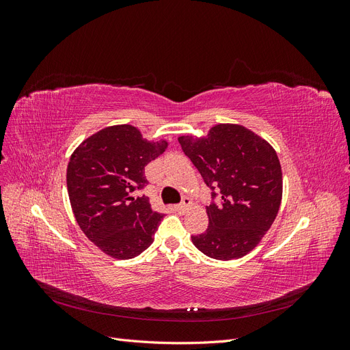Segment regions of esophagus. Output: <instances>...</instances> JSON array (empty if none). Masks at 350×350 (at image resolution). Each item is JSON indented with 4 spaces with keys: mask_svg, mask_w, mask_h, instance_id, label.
Segmentation results:
<instances>
[{
    "mask_svg": "<svg viewBox=\"0 0 350 350\" xmlns=\"http://www.w3.org/2000/svg\"><path fill=\"white\" fill-rule=\"evenodd\" d=\"M189 206H191V198L184 197L181 203L176 204V206H174V208H175L176 211H179V213H184V211H185Z\"/></svg>",
    "mask_w": 350,
    "mask_h": 350,
    "instance_id": "esophagus-1",
    "label": "esophagus"
}]
</instances>
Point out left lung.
I'll return each instance as SVG.
<instances>
[{"mask_svg": "<svg viewBox=\"0 0 350 350\" xmlns=\"http://www.w3.org/2000/svg\"><path fill=\"white\" fill-rule=\"evenodd\" d=\"M184 153L219 204L206 207L208 228L191 237L210 258L234 260L256 248L273 225L282 201V166L276 150L239 124H217L206 137H178Z\"/></svg>", "mask_w": 350, "mask_h": 350, "instance_id": "1", "label": "left lung"}]
</instances>
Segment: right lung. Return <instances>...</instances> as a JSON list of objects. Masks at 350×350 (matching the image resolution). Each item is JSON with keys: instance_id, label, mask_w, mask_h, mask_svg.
Wrapping results in <instances>:
<instances>
[{"instance_id": "add662e5", "label": "right lung", "mask_w": 350, "mask_h": 350, "mask_svg": "<svg viewBox=\"0 0 350 350\" xmlns=\"http://www.w3.org/2000/svg\"><path fill=\"white\" fill-rule=\"evenodd\" d=\"M167 149L166 140L149 142L129 124L107 126L72 152L67 188L83 234L107 256L134 258L149 248L163 215L135 191L147 184L144 166Z\"/></svg>"}]
</instances>
